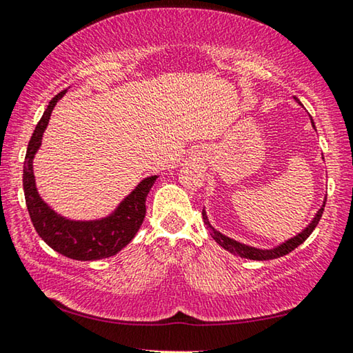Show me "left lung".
Wrapping results in <instances>:
<instances>
[{"label": "left lung", "mask_w": 353, "mask_h": 353, "mask_svg": "<svg viewBox=\"0 0 353 353\" xmlns=\"http://www.w3.org/2000/svg\"><path fill=\"white\" fill-rule=\"evenodd\" d=\"M294 101L299 103V99L294 97ZM301 104V103H299ZM312 120V119H311ZM312 126L315 128L314 125V120H312ZM325 203H327V196H325L323 203H322V208H320L317 212H315L314 219L311 222L307 223V227H304L299 233H296L292 238H288L283 241V243L277 244L274 247H271V249H263V247H255V245H249V244H244L241 243V241H236L233 238H230V236L220 233L217 228L212 227V223L209 222L208 219V214H206V209L203 208V220L204 223H206V227L209 230V233L212 238L215 239V243L220 244L223 247L225 250H228L230 254L233 255H238L241 259H247V260H255V261H266V260H274L279 259V256H283L287 254H290L292 250L296 249L298 245H301L304 241L309 238V234L312 233L314 228L317 227L319 222H320V217H322L323 214V208H325Z\"/></svg>", "instance_id": "left-lung-1"}]
</instances>
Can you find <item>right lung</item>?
I'll return each mask as SVG.
<instances>
[{"instance_id": "right-lung-1", "label": "right lung", "mask_w": 353, "mask_h": 353, "mask_svg": "<svg viewBox=\"0 0 353 353\" xmlns=\"http://www.w3.org/2000/svg\"><path fill=\"white\" fill-rule=\"evenodd\" d=\"M66 90L50 99L31 136L23 163V192L31 222L44 243L55 252L79 261H93L119 254L131 243L145 217V198L159 174L144 177L114 210L99 219L76 220L65 217L50 208L38 192L33 160L42 144V136L49 125L55 104Z\"/></svg>"}]
</instances>
